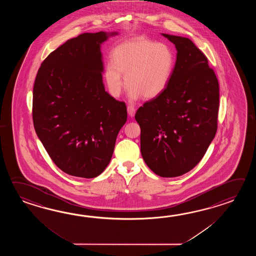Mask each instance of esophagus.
I'll return each mask as SVG.
<instances>
[{
	"mask_svg": "<svg viewBox=\"0 0 256 256\" xmlns=\"http://www.w3.org/2000/svg\"><path fill=\"white\" fill-rule=\"evenodd\" d=\"M127 112H128V114L130 115V117H134L136 114V108L132 105H129L127 107Z\"/></svg>",
	"mask_w": 256,
	"mask_h": 256,
	"instance_id": "esophagus-1",
	"label": "esophagus"
}]
</instances>
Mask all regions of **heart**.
Returning <instances> with one entry per match:
<instances>
[{
	"label": "heart",
	"instance_id": "heart-1",
	"mask_svg": "<svg viewBox=\"0 0 256 256\" xmlns=\"http://www.w3.org/2000/svg\"><path fill=\"white\" fill-rule=\"evenodd\" d=\"M174 66V52L168 44L136 38L114 49L112 61L104 68V78L115 97L124 86V74L132 100L142 95L146 98H156L168 86Z\"/></svg>",
	"mask_w": 256,
	"mask_h": 256
}]
</instances>
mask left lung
I'll return each instance as SVG.
<instances>
[{
    "mask_svg": "<svg viewBox=\"0 0 256 256\" xmlns=\"http://www.w3.org/2000/svg\"><path fill=\"white\" fill-rule=\"evenodd\" d=\"M176 48L168 86L137 110L142 156L162 178L194 168L204 156L218 128V82L206 56L190 39L162 34Z\"/></svg>",
    "mask_w": 256,
    "mask_h": 256,
    "instance_id": "1",
    "label": "left lung"
}]
</instances>
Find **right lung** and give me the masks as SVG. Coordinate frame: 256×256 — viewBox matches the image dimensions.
<instances>
[{"label":"right lung","instance_id":"obj_1","mask_svg":"<svg viewBox=\"0 0 256 256\" xmlns=\"http://www.w3.org/2000/svg\"><path fill=\"white\" fill-rule=\"evenodd\" d=\"M115 34L100 31L68 40L44 60L34 80V130L56 166L70 176L102 174L127 120L126 104L102 83L100 44Z\"/></svg>","mask_w":256,"mask_h":256}]
</instances>
